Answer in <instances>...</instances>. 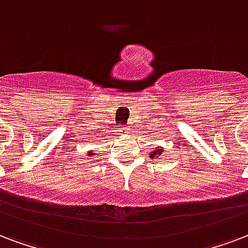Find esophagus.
<instances>
[{
  "label": "esophagus",
  "instance_id": "34e87169",
  "mask_svg": "<svg viewBox=\"0 0 248 248\" xmlns=\"http://www.w3.org/2000/svg\"><path fill=\"white\" fill-rule=\"evenodd\" d=\"M124 130H126V128H124Z\"/></svg>",
  "mask_w": 248,
  "mask_h": 248
}]
</instances>
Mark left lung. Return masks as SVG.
Returning <instances> with one entry per match:
<instances>
[{
  "instance_id": "1",
  "label": "left lung",
  "mask_w": 248,
  "mask_h": 248,
  "mask_svg": "<svg viewBox=\"0 0 248 248\" xmlns=\"http://www.w3.org/2000/svg\"><path fill=\"white\" fill-rule=\"evenodd\" d=\"M162 154H164V148H162V147H156V148H155L154 151H152V152L149 154V157H151V158H154V157L158 158L160 156H162Z\"/></svg>"
}]
</instances>
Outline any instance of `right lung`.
<instances>
[{"label":"right lung","instance_id":"obj_1","mask_svg":"<svg viewBox=\"0 0 248 248\" xmlns=\"http://www.w3.org/2000/svg\"><path fill=\"white\" fill-rule=\"evenodd\" d=\"M88 156H94V152H92V151H88Z\"/></svg>","mask_w":248,"mask_h":248}]
</instances>
